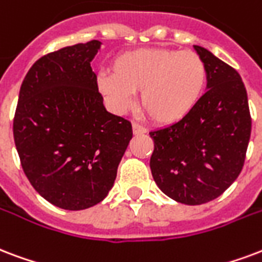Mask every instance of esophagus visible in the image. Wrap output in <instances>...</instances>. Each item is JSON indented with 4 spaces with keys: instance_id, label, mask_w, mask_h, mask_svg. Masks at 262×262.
Returning <instances> with one entry per match:
<instances>
[{
    "instance_id": "34e87169",
    "label": "esophagus",
    "mask_w": 262,
    "mask_h": 262,
    "mask_svg": "<svg viewBox=\"0 0 262 262\" xmlns=\"http://www.w3.org/2000/svg\"><path fill=\"white\" fill-rule=\"evenodd\" d=\"M133 133L135 135H144V133H147V129H145L144 126H141V125H139V123H133Z\"/></svg>"
}]
</instances>
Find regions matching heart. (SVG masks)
Masks as SVG:
<instances>
[{"mask_svg": "<svg viewBox=\"0 0 262 262\" xmlns=\"http://www.w3.org/2000/svg\"><path fill=\"white\" fill-rule=\"evenodd\" d=\"M114 74H100L97 86L117 113L135 104L140 92L143 108L159 125L183 121L202 99L207 69L192 51L143 48L125 52L113 63Z\"/></svg>", "mask_w": 262, "mask_h": 262, "instance_id": "heart-1", "label": "heart"}]
</instances>
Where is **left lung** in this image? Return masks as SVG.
Returning a JSON list of instances; mask_svg holds the SVG:
<instances>
[{
	"label": "left lung",
	"instance_id": "8db88e82",
	"mask_svg": "<svg viewBox=\"0 0 262 262\" xmlns=\"http://www.w3.org/2000/svg\"><path fill=\"white\" fill-rule=\"evenodd\" d=\"M207 91L183 121L149 132V167L165 195L184 205L219 198L242 171L251 133L246 88L235 69L195 45Z\"/></svg>",
	"mask_w": 262,
	"mask_h": 262
}]
</instances>
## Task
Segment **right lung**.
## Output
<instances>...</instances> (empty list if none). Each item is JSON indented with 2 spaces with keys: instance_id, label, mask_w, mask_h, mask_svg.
<instances>
[{
  "instance_id": "right-lung-1",
  "label": "right lung",
  "mask_w": 262,
  "mask_h": 262,
  "mask_svg": "<svg viewBox=\"0 0 262 262\" xmlns=\"http://www.w3.org/2000/svg\"><path fill=\"white\" fill-rule=\"evenodd\" d=\"M97 39L61 48L33 64L20 86L13 139L25 174L66 210L100 203L113 188L133 132L108 113L91 61Z\"/></svg>"
}]
</instances>
